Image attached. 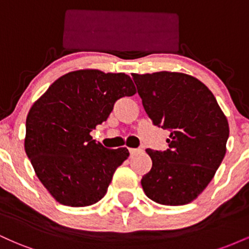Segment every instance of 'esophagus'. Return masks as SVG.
<instances>
[{"label": "esophagus", "mask_w": 249, "mask_h": 249, "mask_svg": "<svg viewBox=\"0 0 249 249\" xmlns=\"http://www.w3.org/2000/svg\"><path fill=\"white\" fill-rule=\"evenodd\" d=\"M128 151H130V154H131V157H133V156H137V154H139V153H142V148H128Z\"/></svg>", "instance_id": "1"}]
</instances>
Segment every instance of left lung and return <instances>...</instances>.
<instances>
[{"label": "left lung", "instance_id": "left-lung-1", "mask_svg": "<svg viewBox=\"0 0 249 249\" xmlns=\"http://www.w3.org/2000/svg\"><path fill=\"white\" fill-rule=\"evenodd\" d=\"M132 78L153 124L171 131L166 151L146 150L152 167L142 177V190L158 204H190L224 159L227 118L210 89L196 77L160 71L133 73Z\"/></svg>", "mask_w": 249, "mask_h": 249}]
</instances>
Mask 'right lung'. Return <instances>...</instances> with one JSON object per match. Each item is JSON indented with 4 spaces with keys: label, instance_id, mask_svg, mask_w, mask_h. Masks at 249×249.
<instances>
[{
    "label": "right lung",
    "instance_id": "right-lung-1",
    "mask_svg": "<svg viewBox=\"0 0 249 249\" xmlns=\"http://www.w3.org/2000/svg\"><path fill=\"white\" fill-rule=\"evenodd\" d=\"M130 76L83 69L65 73L34 103L24 150L43 186L59 204L84 207L107 194L128 157L96 142L90 132L107 119L116 101L136 93Z\"/></svg>",
    "mask_w": 249,
    "mask_h": 249
}]
</instances>
